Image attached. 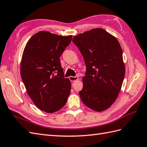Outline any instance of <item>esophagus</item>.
<instances>
[{
    "mask_svg": "<svg viewBox=\"0 0 147 147\" xmlns=\"http://www.w3.org/2000/svg\"><path fill=\"white\" fill-rule=\"evenodd\" d=\"M69 80L72 82L78 80V78L77 77H76V76H71L69 77Z\"/></svg>",
    "mask_w": 147,
    "mask_h": 147,
    "instance_id": "1",
    "label": "esophagus"
}]
</instances>
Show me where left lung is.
Returning <instances> with one entry per match:
<instances>
[{
	"mask_svg": "<svg viewBox=\"0 0 147 147\" xmlns=\"http://www.w3.org/2000/svg\"><path fill=\"white\" fill-rule=\"evenodd\" d=\"M73 42L86 66L83 88L79 93L81 99L93 111H106L117 98L125 76L120 45L114 36L100 28L74 36Z\"/></svg>",
	"mask_w": 147,
	"mask_h": 147,
	"instance_id": "8db88e82",
	"label": "left lung"
}]
</instances>
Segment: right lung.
<instances>
[{"label": "right lung", "mask_w": 147, "mask_h": 147, "mask_svg": "<svg viewBox=\"0 0 147 147\" xmlns=\"http://www.w3.org/2000/svg\"><path fill=\"white\" fill-rule=\"evenodd\" d=\"M72 38L40 31L24 48L20 63L22 81L33 103L45 112L61 109L70 94L71 82L64 77L59 57Z\"/></svg>", "instance_id": "obj_1"}]
</instances>
